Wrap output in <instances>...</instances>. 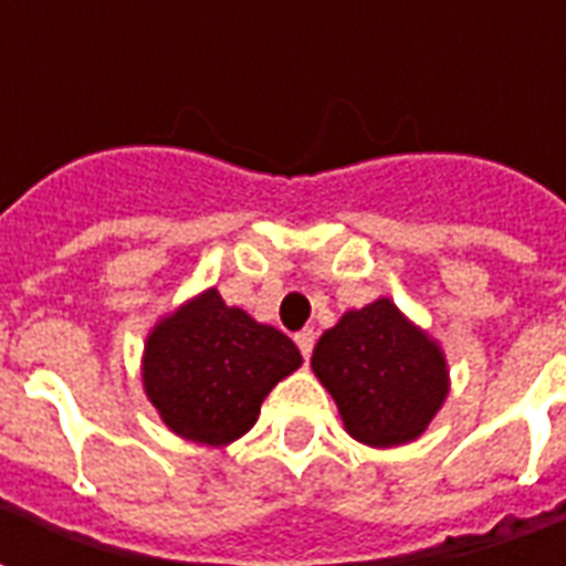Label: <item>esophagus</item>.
Here are the masks:
<instances>
[{"instance_id": "obj_1", "label": "esophagus", "mask_w": 566, "mask_h": 566, "mask_svg": "<svg viewBox=\"0 0 566 566\" xmlns=\"http://www.w3.org/2000/svg\"><path fill=\"white\" fill-rule=\"evenodd\" d=\"M296 346H298V352H302V357H311V352H314V343H316V334L311 328H305V331H298L296 337Z\"/></svg>"}]
</instances>
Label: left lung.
Segmentation results:
<instances>
[{
    "label": "left lung",
    "mask_w": 566,
    "mask_h": 566,
    "mask_svg": "<svg viewBox=\"0 0 566 566\" xmlns=\"http://www.w3.org/2000/svg\"><path fill=\"white\" fill-rule=\"evenodd\" d=\"M311 369L337 401L348 436L369 448L418 439L448 398L444 352L387 296L325 331Z\"/></svg>",
    "instance_id": "8db88e82"
}]
</instances>
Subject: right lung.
I'll return each instance as SVG.
<instances>
[{
  "label": "right lung",
  "instance_id": "obj_1",
  "mask_svg": "<svg viewBox=\"0 0 566 566\" xmlns=\"http://www.w3.org/2000/svg\"><path fill=\"white\" fill-rule=\"evenodd\" d=\"M298 366L302 355L287 334L229 307L209 287L154 325L142 380L174 433L223 448L259 421L261 401Z\"/></svg>",
  "mask_w": 566,
  "mask_h": 566
}]
</instances>
